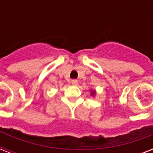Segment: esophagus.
Listing matches in <instances>:
<instances>
[{
  "label": "esophagus",
  "instance_id": "34e87169",
  "mask_svg": "<svg viewBox=\"0 0 153 153\" xmlns=\"http://www.w3.org/2000/svg\"><path fill=\"white\" fill-rule=\"evenodd\" d=\"M71 83L73 84V85H74V86H76V85H78V80H76V79H74V80H72Z\"/></svg>",
  "mask_w": 153,
  "mask_h": 153
}]
</instances>
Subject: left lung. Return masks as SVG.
I'll list each match as a JSON object with an SVG mask.
<instances>
[{
  "instance_id": "obj_1",
  "label": "left lung",
  "mask_w": 153,
  "mask_h": 153,
  "mask_svg": "<svg viewBox=\"0 0 153 153\" xmlns=\"http://www.w3.org/2000/svg\"><path fill=\"white\" fill-rule=\"evenodd\" d=\"M94 93L93 92V93H92V95H94Z\"/></svg>"
}]
</instances>
